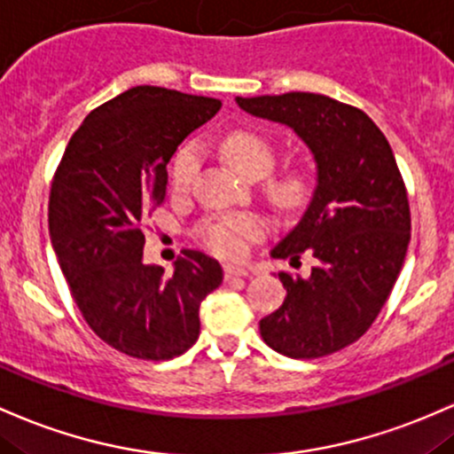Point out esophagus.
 I'll use <instances>...</instances> for the list:
<instances>
[{
  "label": "esophagus",
  "mask_w": 454,
  "mask_h": 454,
  "mask_svg": "<svg viewBox=\"0 0 454 454\" xmlns=\"http://www.w3.org/2000/svg\"><path fill=\"white\" fill-rule=\"evenodd\" d=\"M223 276H226V280H237V278L247 276V269L239 265H226L223 267Z\"/></svg>",
  "instance_id": "1"
}]
</instances>
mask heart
Listing matches in <instances>:
<instances>
[{"instance_id":"obj_1","label":"heart","mask_w":454,"mask_h":454,"mask_svg":"<svg viewBox=\"0 0 454 454\" xmlns=\"http://www.w3.org/2000/svg\"><path fill=\"white\" fill-rule=\"evenodd\" d=\"M219 151L239 174L247 178L262 176L273 166L271 146L265 137L250 131V129L228 131L219 142ZM198 168H200V151H198L196 144H185V146L178 148L170 166V183L174 192L189 189ZM269 193H271L273 202L280 204V207H295L306 196V178L300 172L284 174V176L271 181ZM262 232H265L262 222L250 213L208 219L200 228V237L207 243V247H211L219 256L228 258L243 256L247 250V241L262 237Z\"/></svg>"}]
</instances>
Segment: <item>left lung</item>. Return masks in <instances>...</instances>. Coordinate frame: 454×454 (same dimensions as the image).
<instances>
[{
	"label": "left lung",
	"instance_id": "8db88e82",
	"mask_svg": "<svg viewBox=\"0 0 454 454\" xmlns=\"http://www.w3.org/2000/svg\"><path fill=\"white\" fill-rule=\"evenodd\" d=\"M243 112L291 129L312 153L317 185L273 258H317L310 276L278 273L282 306L261 336L288 357L330 356L372 325L410 246V202L390 144L362 109L312 92L235 98Z\"/></svg>",
	"mask_w": 454,
	"mask_h": 454
}]
</instances>
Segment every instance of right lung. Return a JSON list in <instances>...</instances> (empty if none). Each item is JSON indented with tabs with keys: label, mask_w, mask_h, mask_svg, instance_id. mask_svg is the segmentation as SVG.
<instances>
[{
	"label": "right lung",
	"mask_w": 454,
	"mask_h": 454,
	"mask_svg": "<svg viewBox=\"0 0 454 454\" xmlns=\"http://www.w3.org/2000/svg\"><path fill=\"white\" fill-rule=\"evenodd\" d=\"M219 98L136 86L90 112L64 151L49 196V235L73 300L92 332L137 360H170L200 333V303L222 265L185 250L166 276L144 265L142 222L166 202L178 144Z\"/></svg>",
	"instance_id": "add662e5"
}]
</instances>
